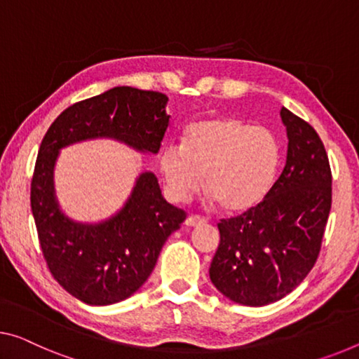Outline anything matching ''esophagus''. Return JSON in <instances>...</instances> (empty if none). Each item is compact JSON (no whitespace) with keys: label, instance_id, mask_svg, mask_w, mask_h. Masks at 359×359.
<instances>
[{"label":"esophagus","instance_id":"obj_1","mask_svg":"<svg viewBox=\"0 0 359 359\" xmlns=\"http://www.w3.org/2000/svg\"><path fill=\"white\" fill-rule=\"evenodd\" d=\"M203 223H205V219L197 217V215H189V217H187L186 222H184V224L189 226V228H194V226H201Z\"/></svg>","mask_w":359,"mask_h":359}]
</instances>
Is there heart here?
<instances>
[{
    "label": "heart",
    "mask_w": 359,
    "mask_h": 359,
    "mask_svg": "<svg viewBox=\"0 0 359 359\" xmlns=\"http://www.w3.org/2000/svg\"><path fill=\"white\" fill-rule=\"evenodd\" d=\"M280 147L263 126L241 118L213 117L187 128L183 146L170 142L161 170L175 201L184 202L202 184L226 212H244L260 203L278 176Z\"/></svg>",
    "instance_id": "obj_1"
}]
</instances>
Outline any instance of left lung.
I'll return each instance as SVG.
<instances>
[{"mask_svg": "<svg viewBox=\"0 0 359 359\" xmlns=\"http://www.w3.org/2000/svg\"><path fill=\"white\" fill-rule=\"evenodd\" d=\"M287 131L285 167L250 210L218 223L210 264L218 292L245 306H264L299 287L316 263L332 203V175L311 125L280 109Z\"/></svg>", "mask_w": 359, "mask_h": 359, "instance_id": "8db88e82", "label": "left lung"}]
</instances>
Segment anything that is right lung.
<instances>
[{"label":"right lung","mask_w":359,"mask_h":359,"mask_svg":"<svg viewBox=\"0 0 359 359\" xmlns=\"http://www.w3.org/2000/svg\"><path fill=\"white\" fill-rule=\"evenodd\" d=\"M167 102L162 93L115 86L65 109L41 141L30 203L43 257L54 279L88 305H114L140 290L186 213L165 201L157 176L146 170L112 217L76 222L62 212L54 187L60 149L114 140L141 154H157L170 123Z\"/></svg>","instance_id":"right-lung-1"}]
</instances>
